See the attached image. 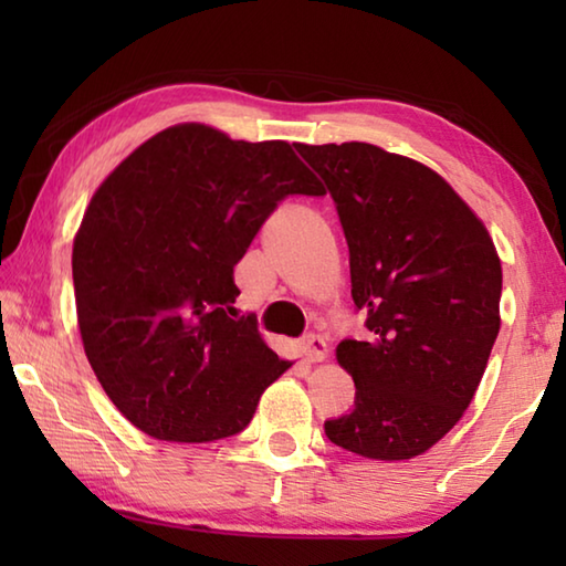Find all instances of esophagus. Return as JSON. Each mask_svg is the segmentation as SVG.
I'll list each match as a JSON object with an SVG mask.
<instances>
[{
	"mask_svg": "<svg viewBox=\"0 0 566 566\" xmlns=\"http://www.w3.org/2000/svg\"><path fill=\"white\" fill-rule=\"evenodd\" d=\"M302 352L310 361H322L327 357V342H324V337H319V334H306L302 342Z\"/></svg>",
	"mask_w": 566,
	"mask_h": 566,
	"instance_id": "1",
	"label": "esophagus"
}]
</instances>
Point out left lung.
<instances>
[{
    "label": "left lung",
    "mask_w": 566,
    "mask_h": 566,
    "mask_svg": "<svg viewBox=\"0 0 566 566\" xmlns=\"http://www.w3.org/2000/svg\"><path fill=\"white\" fill-rule=\"evenodd\" d=\"M294 147L337 207L369 329L367 342H339L357 391L324 434L369 459H411L457 424L482 381L500 334V256L472 209L419 161L364 142Z\"/></svg>",
    "instance_id": "8db88e82"
}]
</instances>
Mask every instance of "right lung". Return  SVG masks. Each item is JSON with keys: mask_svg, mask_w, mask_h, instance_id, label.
I'll return each mask as SVG.
<instances>
[{"mask_svg": "<svg viewBox=\"0 0 566 566\" xmlns=\"http://www.w3.org/2000/svg\"><path fill=\"white\" fill-rule=\"evenodd\" d=\"M290 195L324 191L286 142L205 124L155 134L94 191L72 252L76 317L102 389L145 434L242 432L290 367L252 314L232 319L234 266Z\"/></svg>", "mask_w": 566, "mask_h": 566, "instance_id": "add662e5", "label": "right lung"}]
</instances>
